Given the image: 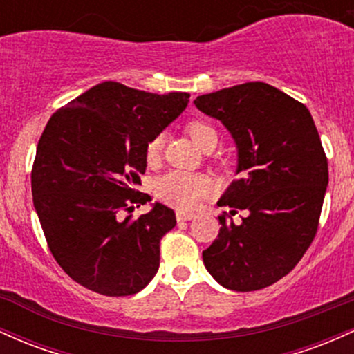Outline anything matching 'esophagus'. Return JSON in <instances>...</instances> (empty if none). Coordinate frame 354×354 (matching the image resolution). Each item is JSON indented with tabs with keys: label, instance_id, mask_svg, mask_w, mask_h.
I'll return each mask as SVG.
<instances>
[{
	"label": "esophagus",
	"instance_id": "obj_1",
	"mask_svg": "<svg viewBox=\"0 0 354 354\" xmlns=\"http://www.w3.org/2000/svg\"><path fill=\"white\" fill-rule=\"evenodd\" d=\"M194 217H196V214H192V212H177V221L178 222L192 221Z\"/></svg>",
	"mask_w": 354,
	"mask_h": 354
}]
</instances>
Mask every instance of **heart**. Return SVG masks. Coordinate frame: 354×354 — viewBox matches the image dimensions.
I'll list each match as a JSON object with an SVG mask.
<instances>
[{
  "mask_svg": "<svg viewBox=\"0 0 354 354\" xmlns=\"http://www.w3.org/2000/svg\"><path fill=\"white\" fill-rule=\"evenodd\" d=\"M187 132L192 137V140L205 152L212 150L217 145V140H219L216 129L209 125L207 122H189ZM162 149H164V135H156V137L150 138L145 145L147 164L156 165L162 157ZM153 190H156V196L165 204L172 205L178 210H190L196 209L198 202L207 196L210 182L204 176H198V174L172 170V172L157 178Z\"/></svg>",
  "mask_w": 354,
  "mask_h": 354,
  "instance_id": "heart-1",
  "label": "heart"
}]
</instances>
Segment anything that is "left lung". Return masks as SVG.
<instances>
[{"mask_svg":"<svg viewBox=\"0 0 354 354\" xmlns=\"http://www.w3.org/2000/svg\"><path fill=\"white\" fill-rule=\"evenodd\" d=\"M196 106L217 118L237 147L239 178L217 205V239L202 252L205 269L224 288L257 291L295 269L316 236L328 185V158L315 120L301 102L263 82L197 97Z\"/></svg>","mask_w":354,"mask_h":354,"instance_id":"8db88e82","label":"left lung"}]
</instances>
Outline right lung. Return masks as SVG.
<instances>
[{
    "label": "right lung",
    "mask_w": 354,
    "mask_h": 354,
    "mask_svg": "<svg viewBox=\"0 0 354 354\" xmlns=\"http://www.w3.org/2000/svg\"><path fill=\"white\" fill-rule=\"evenodd\" d=\"M189 93L167 95L103 82L57 110L39 137L31 170L35 210L59 268L103 296H130L152 281L160 239L176 212L156 202L137 219L145 145L185 110Z\"/></svg>",
    "instance_id": "right-lung-1"
}]
</instances>
